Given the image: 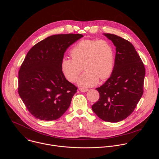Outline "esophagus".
I'll return each mask as SVG.
<instances>
[{"mask_svg": "<svg viewBox=\"0 0 159 159\" xmlns=\"http://www.w3.org/2000/svg\"><path fill=\"white\" fill-rule=\"evenodd\" d=\"M79 90L80 91L82 92V93H85L87 91H88V89H84V88H79Z\"/></svg>", "mask_w": 159, "mask_h": 159, "instance_id": "esophagus-1", "label": "esophagus"}]
</instances>
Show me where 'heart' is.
<instances>
[{"label": "heart", "mask_w": 159, "mask_h": 159, "mask_svg": "<svg viewBox=\"0 0 159 159\" xmlns=\"http://www.w3.org/2000/svg\"><path fill=\"white\" fill-rule=\"evenodd\" d=\"M70 58H63L61 69L65 77L75 82L84 69L78 84L81 87L96 85L99 79L105 80L111 75L115 65V50L106 39H85L79 41L70 50Z\"/></svg>", "instance_id": "b5f03b06"}]
</instances>
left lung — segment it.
Wrapping results in <instances>:
<instances>
[{
  "instance_id": "1",
  "label": "left lung",
  "mask_w": 159,
  "mask_h": 159,
  "mask_svg": "<svg viewBox=\"0 0 159 159\" xmlns=\"http://www.w3.org/2000/svg\"><path fill=\"white\" fill-rule=\"evenodd\" d=\"M104 35L116 47L115 66L111 77L96 88L100 98L92 109L103 121L116 123L129 116L141 99L145 69L129 41L115 34Z\"/></svg>"
}]
</instances>
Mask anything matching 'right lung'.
<instances>
[{
	"label": "right lung",
	"mask_w": 159,
	"mask_h": 159,
	"mask_svg": "<svg viewBox=\"0 0 159 159\" xmlns=\"http://www.w3.org/2000/svg\"><path fill=\"white\" fill-rule=\"evenodd\" d=\"M83 37L80 34L49 36L30 49L18 74V93L37 119L53 121L69 107L77 87L68 81L61 69L64 53Z\"/></svg>",
	"instance_id": "add662e5"
}]
</instances>
